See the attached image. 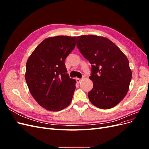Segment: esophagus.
I'll return each instance as SVG.
<instances>
[{
	"mask_svg": "<svg viewBox=\"0 0 149 149\" xmlns=\"http://www.w3.org/2000/svg\"><path fill=\"white\" fill-rule=\"evenodd\" d=\"M76 81H77V83H79L81 81V79H80V78H76Z\"/></svg>",
	"mask_w": 149,
	"mask_h": 149,
	"instance_id": "1",
	"label": "esophagus"
}]
</instances>
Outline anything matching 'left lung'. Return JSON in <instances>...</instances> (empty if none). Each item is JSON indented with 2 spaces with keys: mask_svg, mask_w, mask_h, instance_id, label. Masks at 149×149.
<instances>
[{
  "mask_svg": "<svg viewBox=\"0 0 149 149\" xmlns=\"http://www.w3.org/2000/svg\"><path fill=\"white\" fill-rule=\"evenodd\" d=\"M76 45L92 65L93 88L88 96L94 106L114 107L127 94L132 78L128 58L109 39L94 35L76 37Z\"/></svg>",
  "mask_w": 149,
  "mask_h": 149,
  "instance_id": "8db88e82",
  "label": "left lung"
}]
</instances>
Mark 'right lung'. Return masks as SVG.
Here are the masks:
<instances>
[{"label":"right lung","mask_w":149,"mask_h":149,"mask_svg":"<svg viewBox=\"0 0 149 149\" xmlns=\"http://www.w3.org/2000/svg\"><path fill=\"white\" fill-rule=\"evenodd\" d=\"M76 46V37L56 36L45 39L26 64L25 78L29 91L39 105L50 111L68 106L76 88L65 64Z\"/></svg>","instance_id":"add662e5"}]
</instances>
